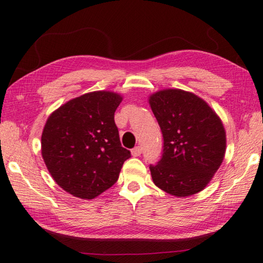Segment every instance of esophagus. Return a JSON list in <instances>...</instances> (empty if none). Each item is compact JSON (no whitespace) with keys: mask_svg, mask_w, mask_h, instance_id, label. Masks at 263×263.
I'll return each mask as SVG.
<instances>
[{"mask_svg":"<svg viewBox=\"0 0 263 263\" xmlns=\"http://www.w3.org/2000/svg\"><path fill=\"white\" fill-rule=\"evenodd\" d=\"M142 154V147L141 146H136L135 148L132 149V155L133 156H139Z\"/></svg>","mask_w":263,"mask_h":263,"instance_id":"34e87169","label":"esophagus"}]
</instances>
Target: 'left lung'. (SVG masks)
<instances>
[{"mask_svg":"<svg viewBox=\"0 0 263 263\" xmlns=\"http://www.w3.org/2000/svg\"><path fill=\"white\" fill-rule=\"evenodd\" d=\"M148 103L164 139L162 159L149 166L154 184L179 198L202 191L225 156L219 116L203 99L181 89L156 91Z\"/></svg>","mask_w":263,"mask_h":263,"instance_id":"1","label":"left lung"}]
</instances>
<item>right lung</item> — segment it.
Here are the masks:
<instances>
[{"instance_id":"right-lung-1","label":"right lung","mask_w":263,"mask_h":263,"mask_svg":"<svg viewBox=\"0 0 263 263\" xmlns=\"http://www.w3.org/2000/svg\"><path fill=\"white\" fill-rule=\"evenodd\" d=\"M122 96L93 91L52 111L42 134V156L55 182L81 199L112 186L130 152L120 144L115 111Z\"/></svg>"}]
</instances>
